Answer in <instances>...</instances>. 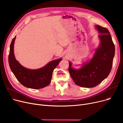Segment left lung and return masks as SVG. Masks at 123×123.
Here are the masks:
<instances>
[{
  "label": "left lung",
  "instance_id": "1",
  "mask_svg": "<svg viewBox=\"0 0 123 123\" xmlns=\"http://www.w3.org/2000/svg\"><path fill=\"white\" fill-rule=\"evenodd\" d=\"M100 33L99 46L89 62L83 64L79 70L72 68L69 62V72L77 85L85 88H92L99 85L109 75L113 65L115 55V45L109 30L97 25Z\"/></svg>",
  "mask_w": 123,
  "mask_h": 123
}]
</instances>
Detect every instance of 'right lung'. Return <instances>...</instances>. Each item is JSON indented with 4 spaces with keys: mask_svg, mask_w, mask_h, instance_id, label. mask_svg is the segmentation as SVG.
<instances>
[{
    "mask_svg": "<svg viewBox=\"0 0 123 123\" xmlns=\"http://www.w3.org/2000/svg\"><path fill=\"white\" fill-rule=\"evenodd\" d=\"M15 38L16 36L10 44L8 62L11 70L17 80L24 86L31 89H41L49 85L53 70L62 60L61 58L52 61L40 69L30 70L26 68L15 58L14 44Z\"/></svg>",
    "mask_w": 123,
    "mask_h": 123,
    "instance_id": "add662e5",
    "label": "right lung"
}]
</instances>
